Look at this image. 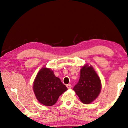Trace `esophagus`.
<instances>
[{
  "label": "esophagus",
  "instance_id": "1",
  "mask_svg": "<svg viewBox=\"0 0 128 128\" xmlns=\"http://www.w3.org/2000/svg\"><path fill=\"white\" fill-rule=\"evenodd\" d=\"M66 87H68V88H71V87H72V86H71V84H67L66 85Z\"/></svg>",
  "mask_w": 128,
  "mask_h": 128
}]
</instances>
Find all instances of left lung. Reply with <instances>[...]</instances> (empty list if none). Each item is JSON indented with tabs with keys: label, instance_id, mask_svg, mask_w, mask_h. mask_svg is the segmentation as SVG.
I'll list each match as a JSON object with an SVG mask.
<instances>
[{
	"label": "left lung",
	"instance_id": "1",
	"mask_svg": "<svg viewBox=\"0 0 128 128\" xmlns=\"http://www.w3.org/2000/svg\"><path fill=\"white\" fill-rule=\"evenodd\" d=\"M101 84L99 77L92 66L86 65L80 70V77L73 90L84 104L92 102L101 92Z\"/></svg>",
	"mask_w": 128,
	"mask_h": 128
}]
</instances>
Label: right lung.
<instances>
[{
	"mask_svg": "<svg viewBox=\"0 0 128 128\" xmlns=\"http://www.w3.org/2000/svg\"><path fill=\"white\" fill-rule=\"evenodd\" d=\"M33 90L36 99L41 104L52 106L68 88L60 78L55 76L53 71L45 68L40 70L36 75Z\"/></svg>",
	"mask_w": 128,
	"mask_h": 128,
	"instance_id": "add662e5",
	"label": "right lung"
}]
</instances>
